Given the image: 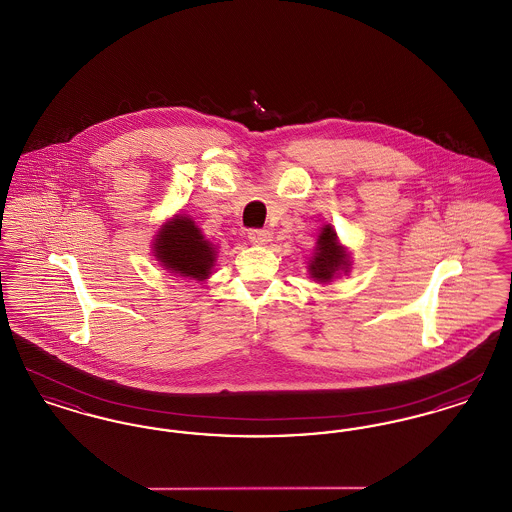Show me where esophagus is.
Instances as JSON below:
<instances>
[{
	"instance_id": "1",
	"label": "esophagus",
	"mask_w": 512,
	"mask_h": 512,
	"mask_svg": "<svg viewBox=\"0 0 512 512\" xmlns=\"http://www.w3.org/2000/svg\"><path fill=\"white\" fill-rule=\"evenodd\" d=\"M247 238H249V242H253V244L265 245L270 242V232H268V230H261V228H251V230L247 232Z\"/></svg>"
}]
</instances>
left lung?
I'll return each mask as SVG.
<instances>
[{"instance_id": "obj_1", "label": "left lung", "mask_w": 512, "mask_h": 512, "mask_svg": "<svg viewBox=\"0 0 512 512\" xmlns=\"http://www.w3.org/2000/svg\"><path fill=\"white\" fill-rule=\"evenodd\" d=\"M317 253L315 259L311 261L309 270L313 274L315 280L320 282H328L334 278V274L340 268H349L347 261V253L343 251V247L336 240V232L332 230V226H326L318 238ZM347 272V270H345Z\"/></svg>"}]
</instances>
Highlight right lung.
<instances>
[{
	"label": "right lung",
	"instance_id": "obj_1",
	"mask_svg": "<svg viewBox=\"0 0 512 512\" xmlns=\"http://www.w3.org/2000/svg\"><path fill=\"white\" fill-rule=\"evenodd\" d=\"M155 257L172 272L201 282L211 274L215 249L195 228L194 220L176 217L159 232Z\"/></svg>",
	"mask_w": 512,
	"mask_h": 512
}]
</instances>
